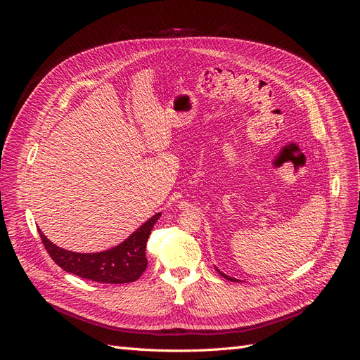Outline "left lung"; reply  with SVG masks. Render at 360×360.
Returning a JSON list of instances; mask_svg holds the SVG:
<instances>
[{"label":"left lung","mask_w":360,"mask_h":360,"mask_svg":"<svg viewBox=\"0 0 360 360\" xmlns=\"http://www.w3.org/2000/svg\"><path fill=\"white\" fill-rule=\"evenodd\" d=\"M217 271H219V270H217ZM219 274L225 278V279H228V281H233V282H240V281H237V279H234V278H230V276H226L225 274H222V271H219Z\"/></svg>","instance_id":"8db88e82"}]
</instances>
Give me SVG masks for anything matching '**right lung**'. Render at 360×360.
Here are the masks:
<instances>
[{
	"label": "right lung",
	"instance_id": "add662e5",
	"mask_svg": "<svg viewBox=\"0 0 360 360\" xmlns=\"http://www.w3.org/2000/svg\"><path fill=\"white\" fill-rule=\"evenodd\" d=\"M162 213H156L141 225L138 230L130 234L124 242L103 252L78 254L72 250L61 249L48 240L46 236L40 231L39 234L45 245L49 257L63 269L84 279H90L102 284H127L139 279L147 269L146 245L151 228L158 222Z\"/></svg>",
	"mask_w": 360,
	"mask_h": 360
}]
</instances>
